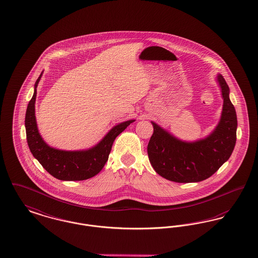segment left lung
I'll return each instance as SVG.
<instances>
[{
    "mask_svg": "<svg viewBox=\"0 0 258 258\" xmlns=\"http://www.w3.org/2000/svg\"><path fill=\"white\" fill-rule=\"evenodd\" d=\"M223 107L220 120L211 135L196 141H183L151 121L154 127L147 152L155 171L170 181H203L221 167L234 150L237 138V115L227 83L217 74Z\"/></svg>",
    "mask_w": 258,
    "mask_h": 258,
    "instance_id": "left-lung-1",
    "label": "left lung"
}]
</instances>
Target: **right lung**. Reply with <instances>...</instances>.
I'll return each instance as SVG.
<instances>
[{
	"label": "right lung",
	"mask_w": 258,
	"mask_h": 258,
	"mask_svg": "<svg viewBox=\"0 0 258 258\" xmlns=\"http://www.w3.org/2000/svg\"><path fill=\"white\" fill-rule=\"evenodd\" d=\"M43 72L35 83L25 116L27 143L31 153L46 171L63 181L86 180L96 175L105 166L114 140L136 120L122 121L113 126L96 145L86 150L66 151L50 147L41 137L35 116L37 87Z\"/></svg>",
	"instance_id": "right-lung-1"
}]
</instances>
